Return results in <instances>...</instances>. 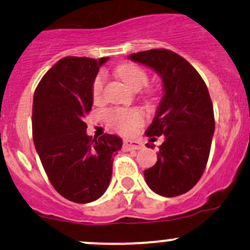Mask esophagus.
Listing matches in <instances>:
<instances>
[{
  "instance_id": "34e87169",
  "label": "esophagus",
  "mask_w": 250,
  "mask_h": 250,
  "mask_svg": "<svg viewBox=\"0 0 250 250\" xmlns=\"http://www.w3.org/2000/svg\"><path fill=\"white\" fill-rule=\"evenodd\" d=\"M144 147V145L141 142L135 141V140H125L123 142V148L125 150H133V149H141Z\"/></svg>"
}]
</instances>
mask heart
Masks as SVG:
<instances>
[{
	"label": "heart",
	"mask_w": 250,
	"mask_h": 250,
	"mask_svg": "<svg viewBox=\"0 0 250 250\" xmlns=\"http://www.w3.org/2000/svg\"><path fill=\"white\" fill-rule=\"evenodd\" d=\"M117 73L123 82L133 89L134 91H139L142 86L147 84L148 76L142 68L133 64H125L117 68ZM105 77L103 73H100L95 78L92 83V97L95 101L101 100L103 92ZM109 120L112 125L117 127L122 133H131L136 127H139L144 122V115L136 109H116L108 114Z\"/></svg>",
	"instance_id": "obj_1"
}]
</instances>
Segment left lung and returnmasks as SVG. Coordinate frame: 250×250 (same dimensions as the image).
<instances>
[{
    "instance_id": "left-lung-1",
    "label": "left lung",
    "mask_w": 250,
    "mask_h": 250,
    "mask_svg": "<svg viewBox=\"0 0 250 250\" xmlns=\"http://www.w3.org/2000/svg\"><path fill=\"white\" fill-rule=\"evenodd\" d=\"M128 58L154 70L163 81L164 95L146 135L165 140L156 164L144 173L147 185L163 197L186 193L201 179L215 133L207 85L188 60L168 49H149Z\"/></svg>"
}]
</instances>
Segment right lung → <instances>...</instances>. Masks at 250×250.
Returning <instances> with one entry per match:
<instances>
[{
  "mask_svg": "<svg viewBox=\"0 0 250 250\" xmlns=\"http://www.w3.org/2000/svg\"><path fill=\"white\" fill-rule=\"evenodd\" d=\"M109 58L65 57L46 72L33 97V140L53 188L75 203L103 196L122 139L86 134L85 115L91 110L92 83Z\"/></svg>",
  "mask_w": 250,
  "mask_h": 250,
  "instance_id": "add662e5",
  "label": "right lung"
}]
</instances>
